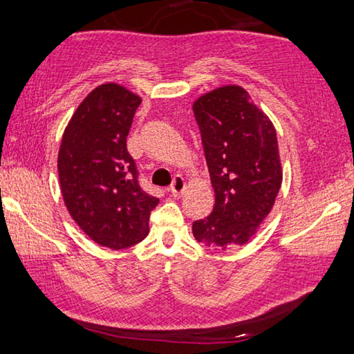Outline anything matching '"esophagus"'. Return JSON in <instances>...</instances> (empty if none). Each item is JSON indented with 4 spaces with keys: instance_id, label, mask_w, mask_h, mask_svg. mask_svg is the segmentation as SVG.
Returning <instances> with one entry per match:
<instances>
[{
    "instance_id": "esophagus-1",
    "label": "esophagus",
    "mask_w": 354,
    "mask_h": 354,
    "mask_svg": "<svg viewBox=\"0 0 354 354\" xmlns=\"http://www.w3.org/2000/svg\"><path fill=\"white\" fill-rule=\"evenodd\" d=\"M185 188H187V183H185V178L180 177V176H177L176 178H174V182H172V185H171L169 191L172 193V196H180V194L183 193V191H185Z\"/></svg>"
}]
</instances>
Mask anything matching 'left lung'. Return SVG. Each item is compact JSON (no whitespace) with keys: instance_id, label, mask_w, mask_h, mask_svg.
<instances>
[{"instance_id":"1","label":"left lung","mask_w":354,"mask_h":354,"mask_svg":"<svg viewBox=\"0 0 354 354\" xmlns=\"http://www.w3.org/2000/svg\"><path fill=\"white\" fill-rule=\"evenodd\" d=\"M215 189V207L193 223L202 245L241 246L268 216L282 183L276 130L240 86H223L193 105Z\"/></svg>"}]
</instances>
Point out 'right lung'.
<instances>
[{
  "label": "right lung",
  "mask_w": 354,
  "mask_h": 354,
  "mask_svg": "<svg viewBox=\"0 0 354 354\" xmlns=\"http://www.w3.org/2000/svg\"><path fill=\"white\" fill-rule=\"evenodd\" d=\"M141 98L106 83L81 102L64 131L57 171L62 198L73 221L91 240L125 249L149 234L158 198L139 185L127 136Z\"/></svg>",
  "instance_id": "right-lung-1"
}]
</instances>
